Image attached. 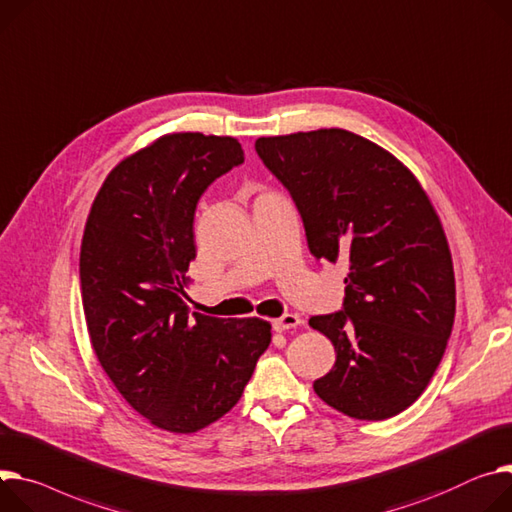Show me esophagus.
<instances>
[{"mask_svg": "<svg viewBox=\"0 0 512 512\" xmlns=\"http://www.w3.org/2000/svg\"><path fill=\"white\" fill-rule=\"evenodd\" d=\"M301 324L297 313H285V316L272 320V328L277 332H285V330H291V328H297Z\"/></svg>", "mask_w": 512, "mask_h": 512, "instance_id": "1", "label": "esophagus"}]
</instances>
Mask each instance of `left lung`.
Segmentation results:
<instances>
[{
  "label": "left lung",
  "mask_w": 512,
  "mask_h": 512,
  "mask_svg": "<svg viewBox=\"0 0 512 512\" xmlns=\"http://www.w3.org/2000/svg\"><path fill=\"white\" fill-rule=\"evenodd\" d=\"M256 151L291 192L309 252L348 264L344 309L309 320L336 350L313 391L357 420L404 412L455 320L451 250L428 194L396 155L344 129L260 137Z\"/></svg>",
  "instance_id": "left-lung-1"
}]
</instances>
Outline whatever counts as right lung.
<instances>
[{"label": "right lung", "instance_id": "add662e5", "mask_svg": "<svg viewBox=\"0 0 512 512\" xmlns=\"http://www.w3.org/2000/svg\"><path fill=\"white\" fill-rule=\"evenodd\" d=\"M242 162L235 137L162 135L110 170L84 229L82 303L98 363L135 412L176 435L240 402L272 338L260 318L186 305L196 203Z\"/></svg>", "mask_w": 512, "mask_h": 512}]
</instances>
